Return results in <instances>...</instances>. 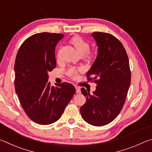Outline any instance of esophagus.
Returning a JSON list of instances; mask_svg holds the SVG:
<instances>
[{
	"label": "esophagus",
	"instance_id": "esophagus-1",
	"mask_svg": "<svg viewBox=\"0 0 152 152\" xmlns=\"http://www.w3.org/2000/svg\"><path fill=\"white\" fill-rule=\"evenodd\" d=\"M75 88L76 90V93H80V88L78 86H75Z\"/></svg>",
	"mask_w": 152,
	"mask_h": 152
}]
</instances>
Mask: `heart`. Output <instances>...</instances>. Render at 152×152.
<instances>
[{"mask_svg":"<svg viewBox=\"0 0 152 152\" xmlns=\"http://www.w3.org/2000/svg\"><path fill=\"white\" fill-rule=\"evenodd\" d=\"M70 43L72 44L76 50L78 51V53L81 56L84 55H88L89 57H91V53L88 52L90 45L89 43L84 40L83 38L80 36H74L70 40ZM78 69H76L74 67H70L67 70V74L70 77H75L78 74Z\"/></svg>","mask_w":152,"mask_h":152,"instance_id":"b5f03b06","label":"heart"}]
</instances>
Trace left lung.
<instances>
[{
    "mask_svg": "<svg viewBox=\"0 0 152 152\" xmlns=\"http://www.w3.org/2000/svg\"><path fill=\"white\" fill-rule=\"evenodd\" d=\"M91 35L96 42L98 54L86 76L97 86L92 94L81 88L86 102L80 113L89 124L103 126L113 121L122 109L131 84V71L127 52L117 38L102 32Z\"/></svg>",
    "mask_w": 152,
    "mask_h": 152,
    "instance_id": "left-lung-1",
    "label": "left lung"
}]
</instances>
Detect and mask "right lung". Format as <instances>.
<instances>
[{
    "label": "right lung",
    "instance_id": "add662e5",
    "mask_svg": "<svg viewBox=\"0 0 152 152\" xmlns=\"http://www.w3.org/2000/svg\"><path fill=\"white\" fill-rule=\"evenodd\" d=\"M64 36L47 32L33 35L22 43L15 59V91L27 116L40 125L60 119L76 92L71 84L55 87L48 82V72L56 67V46Z\"/></svg>",
    "mask_w": 152,
    "mask_h": 152
}]
</instances>
